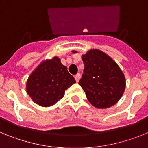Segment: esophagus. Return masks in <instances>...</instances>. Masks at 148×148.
I'll list each match as a JSON object with an SVG mask.
<instances>
[{
  "label": "esophagus",
  "mask_w": 148,
  "mask_h": 148,
  "mask_svg": "<svg viewBox=\"0 0 148 148\" xmlns=\"http://www.w3.org/2000/svg\"><path fill=\"white\" fill-rule=\"evenodd\" d=\"M80 78H81V74L80 73H78V74L75 76V81H76L77 82H79V80H80Z\"/></svg>",
  "instance_id": "1"
}]
</instances>
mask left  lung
Instances as JSON below:
<instances>
[{"label": "left lung", "mask_w": 148, "mask_h": 148, "mask_svg": "<svg viewBox=\"0 0 148 148\" xmlns=\"http://www.w3.org/2000/svg\"><path fill=\"white\" fill-rule=\"evenodd\" d=\"M84 74L78 84L90 104L108 108L118 102L125 92L126 81L118 64L99 49H90L82 55Z\"/></svg>", "instance_id": "8db88e82"}]
</instances>
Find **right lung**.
I'll return each instance as SVG.
<instances>
[{
	"label": "right lung",
	"instance_id": "add662e5",
	"mask_svg": "<svg viewBox=\"0 0 148 148\" xmlns=\"http://www.w3.org/2000/svg\"><path fill=\"white\" fill-rule=\"evenodd\" d=\"M75 83L67 68L58 57L41 62L29 76L27 92L32 101L42 107H50L64 95L65 90Z\"/></svg>",
	"mask_w": 148,
	"mask_h": 148
}]
</instances>
